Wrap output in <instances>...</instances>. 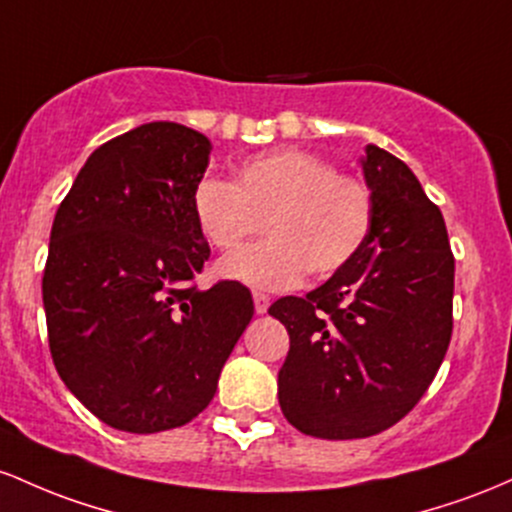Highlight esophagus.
Segmentation results:
<instances>
[{
    "label": "esophagus",
    "instance_id": "34e87169",
    "mask_svg": "<svg viewBox=\"0 0 512 512\" xmlns=\"http://www.w3.org/2000/svg\"><path fill=\"white\" fill-rule=\"evenodd\" d=\"M271 307V297L263 295V292H254V309L256 314H266Z\"/></svg>",
    "mask_w": 512,
    "mask_h": 512
}]
</instances>
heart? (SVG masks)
<instances>
[{
  "instance_id": "b5f03b06",
  "label": "heart",
  "mask_w": 512,
  "mask_h": 512,
  "mask_svg": "<svg viewBox=\"0 0 512 512\" xmlns=\"http://www.w3.org/2000/svg\"><path fill=\"white\" fill-rule=\"evenodd\" d=\"M193 220L210 246L232 251L266 229V241L215 266L256 290H290L312 271L346 268L370 239L375 198L367 183L300 149H278L239 166L237 181L208 176L193 191Z\"/></svg>"
}]
</instances>
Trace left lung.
Listing matches in <instances>:
<instances>
[{"mask_svg": "<svg viewBox=\"0 0 512 512\" xmlns=\"http://www.w3.org/2000/svg\"><path fill=\"white\" fill-rule=\"evenodd\" d=\"M375 225L360 254L268 314L290 333L278 401L300 433L370 438L418 404L452 336L455 258L445 220L413 171L367 145L360 157Z\"/></svg>", "mask_w": 512, "mask_h": 512, "instance_id": "obj_1", "label": "left lung"}]
</instances>
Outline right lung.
Here are the masks:
<instances>
[{
	"label": "right lung",
	"instance_id": "1",
	"mask_svg": "<svg viewBox=\"0 0 512 512\" xmlns=\"http://www.w3.org/2000/svg\"><path fill=\"white\" fill-rule=\"evenodd\" d=\"M210 149L186 125L145 123L94 149L57 208L43 275L53 363L125 433L193 421L254 317L241 283L191 285L210 256L193 220Z\"/></svg>",
	"mask_w": 512,
	"mask_h": 512
}]
</instances>
